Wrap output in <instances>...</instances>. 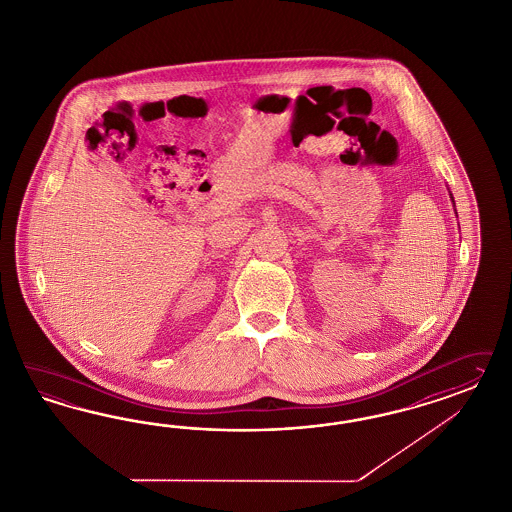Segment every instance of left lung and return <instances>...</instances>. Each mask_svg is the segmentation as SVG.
Returning a JSON list of instances; mask_svg holds the SVG:
<instances>
[{"label": "left lung", "instance_id": "1", "mask_svg": "<svg viewBox=\"0 0 512 512\" xmlns=\"http://www.w3.org/2000/svg\"><path fill=\"white\" fill-rule=\"evenodd\" d=\"M450 199H452V195H450ZM452 202H454V199H452Z\"/></svg>", "mask_w": 512, "mask_h": 512}]
</instances>
